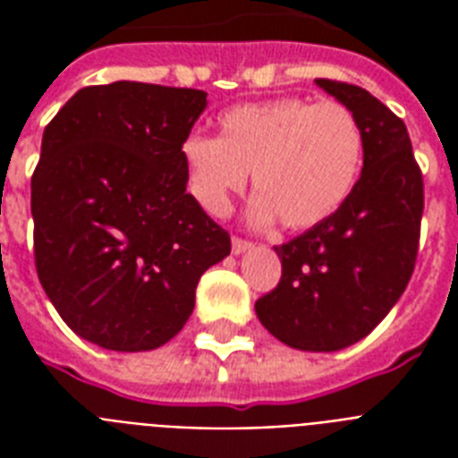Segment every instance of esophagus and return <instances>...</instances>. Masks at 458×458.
<instances>
[{
    "mask_svg": "<svg viewBox=\"0 0 458 458\" xmlns=\"http://www.w3.org/2000/svg\"><path fill=\"white\" fill-rule=\"evenodd\" d=\"M251 250L250 240H244V237H233V254H242V251Z\"/></svg>",
    "mask_w": 458,
    "mask_h": 458,
    "instance_id": "esophagus-1",
    "label": "esophagus"
}]
</instances>
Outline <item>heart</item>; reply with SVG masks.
Segmentation results:
<instances>
[{
	"label": "heart",
	"instance_id": "heart-1",
	"mask_svg": "<svg viewBox=\"0 0 458 458\" xmlns=\"http://www.w3.org/2000/svg\"><path fill=\"white\" fill-rule=\"evenodd\" d=\"M221 135L194 132L180 147L190 192L223 216L247 178L259 192L254 218L301 230L347 201L363 164V128L347 104L283 97L223 111Z\"/></svg>",
	"mask_w": 458,
	"mask_h": 458
}]
</instances>
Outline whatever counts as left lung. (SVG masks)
Wrapping results in <instances>:
<instances>
[{"label":"left lung","mask_w":458,"mask_h":458,"mask_svg":"<svg viewBox=\"0 0 458 458\" xmlns=\"http://www.w3.org/2000/svg\"><path fill=\"white\" fill-rule=\"evenodd\" d=\"M316 82L361 123V178L330 218L276 247L283 276L257 300V316L287 347L337 352L366 337L411 280L423 173L404 121L380 99L349 82Z\"/></svg>","instance_id":"1"}]
</instances>
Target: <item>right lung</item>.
<instances>
[{
	"label": "right lung",
	"mask_w": 458,
	"mask_h": 458,
	"mask_svg": "<svg viewBox=\"0 0 458 458\" xmlns=\"http://www.w3.org/2000/svg\"><path fill=\"white\" fill-rule=\"evenodd\" d=\"M207 92L118 81L49 121L30 180L35 268L66 326L114 352L175 337L230 235L185 192L180 147Z\"/></svg>",
	"instance_id": "1"
}]
</instances>
